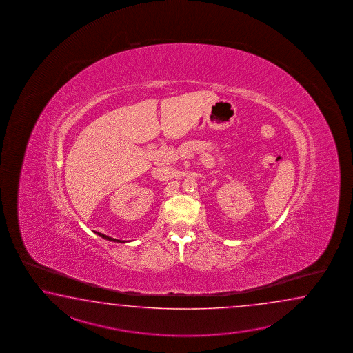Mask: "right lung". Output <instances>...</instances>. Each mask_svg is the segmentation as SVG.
Masks as SVG:
<instances>
[{"instance_id":"right-lung-1","label":"right lung","mask_w":353,"mask_h":353,"mask_svg":"<svg viewBox=\"0 0 353 353\" xmlns=\"http://www.w3.org/2000/svg\"><path fill=\"white\" fill-rule=\"evenodd\" d=\"M97 234H99L101 237H103V239H105V240H110V241H119V242H121L120 240H114V239H112V237H108V236H105V234H102V233H98Z\"/></svg>"}]
</instances>
